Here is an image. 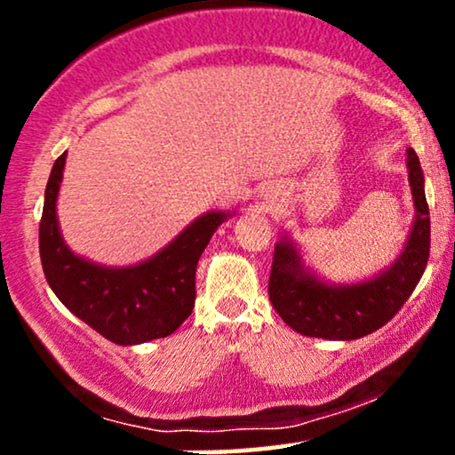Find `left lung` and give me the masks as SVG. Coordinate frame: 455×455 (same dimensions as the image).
Here are the masks:
<instances>
[{"label": "left lung", "instance_id": "obj_1", "mask_svg": "<svg viewBox=\"0 0 455 455\" xmlns=\"http://www.w3.org/2000/svg\"><path fill=\"white\" fill-rule=\"evenodd\" d=\"M406 156L415 222L400 257L377 278L357 284H327L304 267L289 237L275 243L269 299L282 321L301 336L325 340L368 336L394 318L424 275L430 257V212L419 158L411 148Z\"/></svg>", "mask_w": 455, "mask_h": 455}]
</instances>
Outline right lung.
Masks as SVG:
<instances>
[{
  "instance_id": "right-lung-1",
  "label": "right lung",
  "mask_w": 455,
  "mask_h": 455,
  "mask_svg": "<svg viewBox=\"0 0 455 455\" xmlns=\"http://www.w3.org/2000/svg\"><path fill=\"white\" fill-rule=\"evenodd\" d=\"M66 154L55 160L44 190L40 260L57 299L115 344L130 347L166 338L190 316L196 263L231 212L203 213L158 254L132 267H104L68 248L57 222V195Z\"/></svg>"
}]
</instances>
